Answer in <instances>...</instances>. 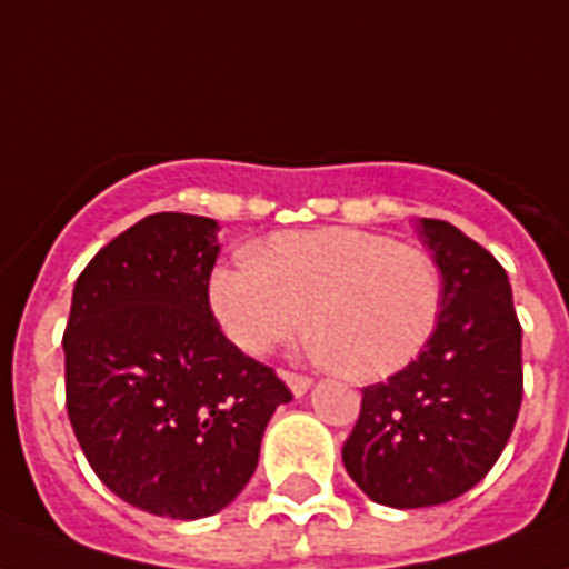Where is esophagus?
<instances>
[{
    "label": "esophagus",
    "mask_w": 569,
    "mask_h": 569,
    "mask_svg": "<svg viewBox=\"0 0 569 569\" xmlns=\"http://www.w3.org/2000/svg\"><path fill=\"white\" fill-rule=\"evenodd\" d=\"M281 377H284V382H288L290 386V391H293V395H306L308 389H311V377H306V373H290V371H284L281 373Z\"/></svg>",
    "instance_id": "obj_1"
}]
</instances>
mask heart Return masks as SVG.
<instances>
[{
    "mask_svg": "<svg viewBox=\"0 0 569 569\" xmlns=\"http://www.w3.org/2000/svg\"><path fill=\"white\" fill-rule=\"evenodd\" d=\"M207 297L243 353L288 345L315 320L320 353L356 380L403 371L442 311V276L416 246L356 228L276 234L210 272Z\"/></svg>",
    "mask_w": 569,
    "mask_h": 569,
    "instance_id": "heart-1",
    "label": "heart"
}]
</instances>
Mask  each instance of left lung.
I'll return each mask as SVG.
<instances>
[{
  "instance_id": "obj_1",
  "label": "left lung",
  "mask_w": 569,
  "mask_h": 569,
  "mask_svg": "<svg viewBox=\"0 0 569 569\" xmlns=\"http://www.w3.org/2000/svg\"><path fill=\"white\" fill-rule=\"evenodd\" d=\"M418 231L442 272V311L416 362L362 389L341 451L356 487L400 510L472 490L522 403V326L505 267L451 222L421 219Z\"/></svg>"
}]
</instances>
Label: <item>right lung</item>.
<instances>
[{"instance_id": "right-lung-1", "label": "right lung", "mask_w": 569, "mask_h": 569, "mask_svg": "<svg viewBox=\"0 0 569 569\" xmlns=\"http://www.w3.org/2000/svg\"><path fill=\"white\" fill-rule=\"evenodd\" d=\"M216 234L207 216H144L73 284L61 341L70 425L97 478L153 517L231 505L272 412L293 398L216 323Z\"/></svg>"}]
</instances>
